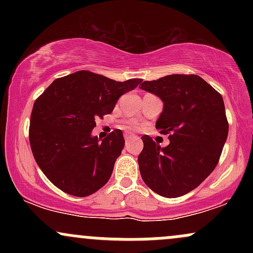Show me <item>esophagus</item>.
<instances>
[{
	"instance_id": "1",
	"label": "esophagus",
	"mask_w": 253,
	"mask_h": 253,
	"mask_svg": "<svg viewBox=\"0 0 253 253\" xmlns=\"http://www.w3.org/2000/svg\"><path fill=\"white\" fill-rule=\"evenodd\" d=\"M132 138H133V135L129 134V133H126V134H125V140L126 141H129Z\"/></svg>"
}]
</instances>
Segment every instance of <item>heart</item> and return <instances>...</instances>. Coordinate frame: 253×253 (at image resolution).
Masks as SVG:
<instances>
[{
	"instance_id": "1",
	"label": "heart",
	"mask_w": 253,
	"mask_h": 253,
	"mask_svg": "<svg viewBox=\"0 0 253 253\" xmlns=\"http://www.w3.org/2000/svg\"><path fill=\"white\" fill-rule=\"evenodd\" d=\"M124 126H125V128H135L136 124L134 123V121H129V123L125 124Z\"/></svg>"
}]
</instances>
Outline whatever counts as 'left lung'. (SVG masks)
<instances>
[{
	"instance_id": "1",
	"label": "left lung",
	"mask_w": 253,
	"mask_h": 253,
	"mask_svg": "<svg viewBox=\"0 0 253 253\" xmlns=\"http://www.w3.org/2000/svg\"><path fill=\"white\" fill-rule=\"evenodd\" d=\"M140 88L163 101L156 128L170 140L161 147L151 136H141V178L158 195L182 196L199 187L219 163L228 134L222 96L197 75H169L145 81Z\"/></svg>"
}]
</instances>
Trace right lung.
Segmentation results:
<instances>
[{
  "instance_id": "1",
  "label": "right lung",
  "mask_w": 253,
  "mask_h": 253,
  "mask_svg": "<svg viewBox=\"0 0 253 253\" xmlns=\"http://www.w3.org/2000/svg\"><path fill=\"white\" fill-rule=\"evenodd\" d=\"M141 82H117L86 70L57 78L37 98L31 114L30 144L37 164L57 188L84 197L109 181L125 139L120 129L98 140L95 119L114 109L118 98Z\"/></svg>"
}]
</instances>
